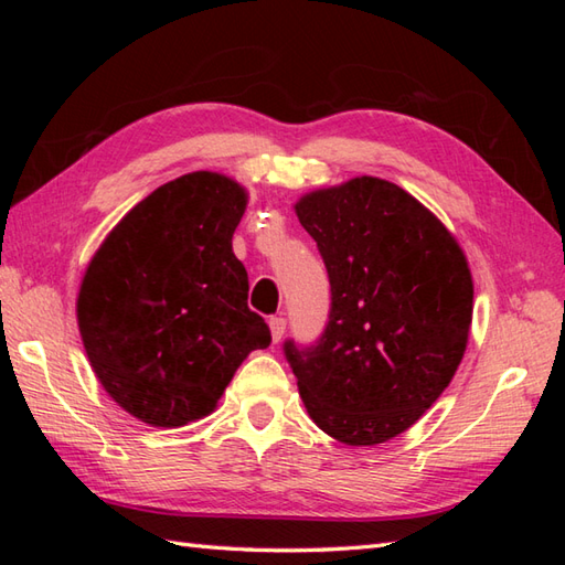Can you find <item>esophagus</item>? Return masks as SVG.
<instances>
[{"mask_svg": "<svg viewBox=\"0 0 565 565\" xmlns=\"http://www.w3.org/2000/svg\"><path fill=\"white\" fill-rule=\"evenodd\" d=\"M269 330H271V340L279 342V340L284 338V332H286V320H284L281 316L271 318V320H269Z\"/></svg>", "mask_w": 565, "mask_h": 565, "instance_id": "1", "label": "esophagus"}]
</instances>
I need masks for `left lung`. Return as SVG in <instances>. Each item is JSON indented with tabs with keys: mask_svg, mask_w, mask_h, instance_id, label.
I'll return each instance as SVG.
<instances>
[{
	"mask_svg": "<svg viewBox=\"0 0 565 565\" xmlns=\"http://www.w3.org/2000/svg\"><path fill=\"white\" fill-rule=\"evenodd\" d=\"M296 215L318 243L330 316L284 342L313 423L350 447L398 437L459 369L473 316L463 249L415 196L379 177L310 191Z\"/></svg>",
	"mask_w": 565,
	"mask_h": 565,
	"instance_id": "8db88e82",
	"label": "left lung"
}]
</instances>
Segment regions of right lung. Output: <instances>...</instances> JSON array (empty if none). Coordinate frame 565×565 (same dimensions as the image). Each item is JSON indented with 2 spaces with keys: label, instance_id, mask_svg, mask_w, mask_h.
I'll return each instance as SVG.
<instances>
[{
  "label": "right lung",
  "instance_id": "obj_1",
  "mask_svg": "<svg viewBox=\"0 0 565 565\" xmlns=\"http://www.w3.org/2000/svg\"><path fill=\"white\" fill-rule=\"evenodd\" d=\"M245 206L231 177H179L130 209L84 271V352L104 391L146 425L206 417L245 356L271 342L233 255Z\"/></svg>",
  "mask_w": 565,
  "mask_h": 565
}]
</instances>
